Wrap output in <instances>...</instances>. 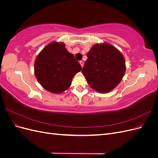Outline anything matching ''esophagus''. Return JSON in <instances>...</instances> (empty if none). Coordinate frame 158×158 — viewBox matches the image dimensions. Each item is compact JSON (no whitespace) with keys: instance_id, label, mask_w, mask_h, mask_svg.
<instances>
[{"instance_id":"1","label":"esophagus","mask_w":158,"mask_h":158,"mask_svg":"<svg viewBox=\"0 0 158 158\" xmlns=\"http://www.w3.org/2000/svg\"><path fill=\"white\" fill-rule=\"evenodd\" d=\"M80 64L81 66H82V67H83L84 64V62L83 60H80Z\"/></svg>"}]
</instances>
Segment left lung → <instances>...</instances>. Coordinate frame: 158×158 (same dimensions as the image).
I'll list each match as a JSON object with an SVG mask.
<instances>
[{
	"label": "left lung",
	"mask_w": 158,
	"mask_h": 158,
	"mask_svg": "<svg viewBox=\"0 0 158 158\" xmlns=\"http://www.w3.org/2000/svg\"><path fill=\"white\" fill-rule=\"evenodd\" d=\"M82 72L91 88L107 93L115 88L125 73V60L115 47L97 44L87 54Z\"/></svg>",
	"instance_id": "1"
}]
</instances>
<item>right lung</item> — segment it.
Returning <instances> with one entry per match:
<instances>
[{
    "label": "right lung",
    "mask_w": 158,
    "mask_h": 158,
    "mask_svg": "<svg viewBox=\"0 0 158 158\" xmlns=\"http://www.w3.org/2000/svg\"><path fill=\"white\" fill-rule=\"evenodd\" d=\"M34 69L42 86L52 93L59 94L70 86L74 76L82 66L63 43L52 42L37 56Z\"/></svg>",
    "instance_id": "1"
}]
</instances>
